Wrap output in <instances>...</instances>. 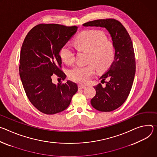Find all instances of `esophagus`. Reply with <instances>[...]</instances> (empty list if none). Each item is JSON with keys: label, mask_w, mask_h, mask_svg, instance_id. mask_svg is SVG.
Listing matches in <instances>:
<instances>
[{"label": "esophagus", "mask_w": 157, "mask_h": 157, "mask_svg": "<svg viewBox=\"0 0 157 157\" xmlns=\"http://www.w3.org/2000/svg\"><path fill=\"white\" fill-rule=\"evenodd\" d=\"M78 89H85V88H86V86H85V85H78Z\"/></svg>", "instance_id": "1"}]
</instances>
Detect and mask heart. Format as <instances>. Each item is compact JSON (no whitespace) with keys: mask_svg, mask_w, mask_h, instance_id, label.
<instances>
[{"mask_svg":"<svg viewBox=\"0 0 157 157\" xmlns=\"http://www.w3.org/2000/svg\"><path fill=\"white\" fill-rule=\"evenodd\" d=\"M75 43L80 50L89 53L88 62L91 63L86 66L77 65L69 70V78L75 82L87 83L95 73V67L98 71H104L110 67L115 59L114 46L103 31L85 30L76 37ZM60 56L62 61L67 64L72 63L75 60L74 51L68 44L61 48Z\"/></svg>","mask_w":157,"mask_h":157,"instance_id":"obj_1","label":"heart"}]
</instances>
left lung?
Masks as SVG:
<instances>
[{
	"mask_svg": "<svg viewBox=\"0 0 157 157\" xmlns=\"http://www.w3.org/2000/svg\"><path fill=\"white\" fill-rule=\"evenodd\" d=\"M84 27L105 28L112 37L115 48V59L108 71L100 78L105 82L94 86L95 96L91 105L100 112H111L120 107L127 100L135 74V58L132 41L124 25L113 19H99L83 24Z\"/></svg>",
	"mask_w": 157,
	"mask_h": 157,
	"instance_id": "8db88e82",
	"label": "left lung"
}]
</instances>
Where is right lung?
I'll use <instances>...</instances> for the list:
<instances>
[{"instance_id": "obj_1", "label": "right lung", "mask_w": 157, "mask_h": 157, "mask_svg": "<svg viewBox=\"0 0 157 157\" xmlns=\"http://www.w3.org/2000/svg\"><path fill=\"white\" fill-rule=\"evenodd\" d=\"M77 26L41 24L33 27L26 36L21 50L19 75L25 94L40 112L53 115L65 110L78 90L75 83L68 80L56 85L52 76L64 80L61 71V48L77 30Z\"/></svg>"}]
</instances>
